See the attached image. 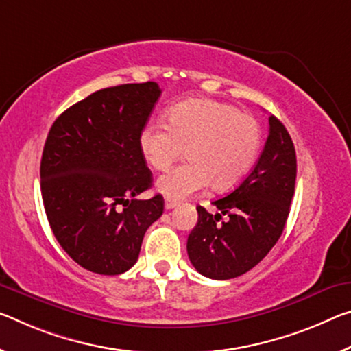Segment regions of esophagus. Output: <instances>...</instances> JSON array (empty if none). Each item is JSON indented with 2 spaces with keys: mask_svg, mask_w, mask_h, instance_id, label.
I'll return each instance as SVG.
<instances>
[{
  "mask_svg": "<svg viewBox=\"0 0 351 351\" xmlns=\"http://www.w3.org/2000/svg\"><path fill=\"white\" fill-rule=\"evenodd\" d=\"M176 202H173V199H170V198H167L165 199V209L167 210H170V209H173V208H176Z\"/></svg>",
  "mask_w": 351,
  "mask_h": 351,
  "instance_id": "obj_1",
  "label": "esophagus"
}]
</instances>
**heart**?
<instances>
[{
    "label": "heart",
    "instance_id": "obj_1",
    "mask_svg": "<svg viewBox=\"0 0 351 351\" xmlns=\"http://www.w3.org/2000/svg\"><path fill=\"white\" fill-rule=\"evenodd\" d=\"M138 147L156 170H167L181 154L189 162L160 176L156 187L170 199H184L213 184L228 191L245 180L261 148V126L236 106L192 98L171 106L167 125L152 121L141 131Z\"/></svg>",
    "mask_w": 351,
    "mask_h": 351
}]
</instances>
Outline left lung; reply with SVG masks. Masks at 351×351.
I'll use <instances>...</instances> for the list:
<instances>
[{
	"label": "left lung",
	"instance_id": "8db88e82",
	"mask_svg": "<svg viewBox=\"0 0 351 351\" xmlns=\"http://www.w3.org/2000/svg\"><path fill=\"white\" fill-rule=\"evenodd\" d=\"M269 137L259 160L230 195L197 206L198 221L187 239V254L203 276L231 280L252 270L274 248L285 230L295 191L297 156L286 126L269 117ZM221 215H228L226 221Z\"/></svg>",
	"mask_w": 351,
	"mask_h": 351
}]
</instances>
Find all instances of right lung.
<instances>
[{
  "label": "right lung",
  "instance_id": "1",
  "mask_svg": "<svg viewBox=\"0 0 351 351\" xmlns=\"http://www.w3.org/2000/svg\"><path fill=\"white\" fill-rule=\"evenodd\" d=\"M160 97L153 81L101 88L60 114L40 162L43 206L54 237L75 263L99 275L136 264L162 195L138 199L153 175L138 136Z\"/></svg>",
  "mask_w": 351,
  "mask_h": 351
}]
</instances>
